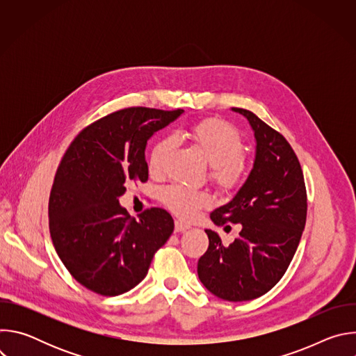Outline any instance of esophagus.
<instances>
[{
	"instance_id": "1",
	"label": "esophagus",
	"mask_w": 356,
	"mask_h": 356,
	"mask_svg": "<svg viewBox=\"0 0 356 356\" xmlns=\"http://www.w3.org/2000/svg\"><path fill=\"white\" fill-rule=\"evenodd\" d=\"M191 227L187 224V222H184V221H180V220H176V222H175V231L176 232H184V231H187V229H190Z\"/></svg>"
}]
</instances>
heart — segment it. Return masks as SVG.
<instances>
[{
  "label": "heart",
  "instance_id": "1",
  "mask_svg": "<svg viewBox=\"0 0 356 356\" xmlns=\"http://www.w3.org/2000/svg\"><path fill=\"white\" fill-rule=\"evenodd\" d=\"M187 135L211 165V177L220 187L232 190L242 184L245 168L239 158L243 152V142L232 125L221 120H207L191 127ZM173 145V138L165 136L152 147L147 163L150 175L163 173ZM161 195L166 207L186 218L194 217L200 209L210 204L209 194L180 184L163 188Z\"/></svg>",
  "mask_w": 356,
  "mask_h": 356
}]
</instances>
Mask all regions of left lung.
Instances as JSON below:
<instances>
[{
	"instance_id": "8db88e82",
	"label": "left lung",
	"mask_w": 356,
	"mask_h": 356,
	"mask_svg": "<svg viewBox=\"0 0 356 356\" xmlns=\"http://www.w3.org/2000/svg\"><path fill=\"white\" fill-rule=\"evenodd\" d=\"M231 110L252 128L255 159L232 200L210 217L216 225L234 222L242 229L229 245L206 229L210 245L198 259L197 273L214 296L248 301L268 293L287 270L306 225L307 194L301 166L284 136L248 110Z\"/></svg>"
}]
</instances>
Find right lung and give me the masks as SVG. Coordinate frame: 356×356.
<instances>
[{"label": "right lung", "instance_id": "1", "mask_svg": "<svg viewBox=\"0 0 356 356\" xmlns=\"http://www.w3.org/2000/svg\"><path fill=\"white\" fill-rule=\"evenodd\" d=\"M183 113L125 108L87 127L66 150L49 197V228L60 261L88 290L129 291L172 235L166 210L150 209L135 220L120 197L129 183L147 180V140Z\"/></svg>", "mask_w": 356, "mask_h": 356}]
</instances>
